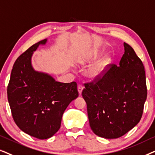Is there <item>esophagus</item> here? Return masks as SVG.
Segmentation results:
<instances>
[{
    "label": "esophagus",
    "mask_w": 155,
    "mask_h": 155,
    "mask_svg": "<svg viewBox=\"0 0 155 155\" xmlns=\"http://www.w3.org/2000/svg\"><path fill=\"white\" fill-rule=\"evenodd\" d=\"M77 88H78V91H79V95H81L82 93V91H83V89H84V86L82 85H79L78 86Z\"/></svg>",
    "instance_id": "esophagus-1"
}]
</instances>
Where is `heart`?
I'll return each mask as SVG.
<instances>
[{"label": "heart", "instance_id": "heart-1", "mask_svg": "<svg viewBox=\"0 0 155 155\" xmlns=\"http://www.w3.org/2000/svg\"><path fill=\"white\" fill-rule=\"evenodd\" d=\"M99 56L100 52L98 49H93L88 51L85 56L78 59L77 64L80 65H85L93 63L98 58ZM113 60V57L110 55H107L100 59L88 68L85 72L86 76L91 81L99 79L106 73L109 66L112 64Z\"/></svg>", "mask_w": 155, "mask_h": 155}]
</instances>
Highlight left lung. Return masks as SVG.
<instances>
[{
    "label": "left lung",
    "mask_w": 155,
    "mask_h": 155,
    "mask_svg": "<svg viewBox=\"0 0 155 155\" xmlns=\"http://www.w3.org/2000/svg\"><path fill=\"white\" fill-rule=\"evenodd\" d=\"M119 66L113 65L96 84H85L82 96L87 104L89 125L96 135L115 139L140 122L147 98L143 64L124 42Z\"/></svg>",
    "instance_id": "obj_1"
}]
</instances>
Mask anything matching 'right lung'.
Listing matches in <instances>:
<instances>
[{
	"label": "right lung",
	"instance_id": "obj_1",
	"mask_svg": "<svg viewBox=\"0 0 155 155\" xmlns=\"http://www.w3.org/2000/svg\"><path fill=\"white\" fill-rule=\"evenodd\" d=\"M47 42V39L41 40L18 57L8 86V102L16 125L40 140L48 139L59 130L66 108L79 96L76 82L61 83L33 68V53Z\"/></svg>",
	"mask_w": 155,
	"mask_h": 155
}]
</instances>
